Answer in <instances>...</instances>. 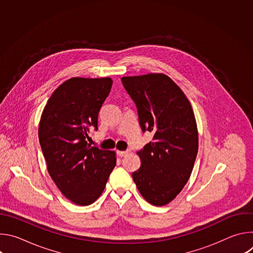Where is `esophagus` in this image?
Returning <instances> with one entry per match:
<instances>
[{"instance_id": "esophagus-1", "label": "esophagus", "mask_w": 253, "mask_h": 253, "mask_svg": "<svg viewBox=\"0 0 253 253\" xmlns=\"http://www.w3.org/2000/svg\"><path fill=\"white\" fill-rule=\"evenodd\" d=\"M117 153L119 156L123 157V156H127L129 154V151H117Z\"/></svg>"}]
</instances>
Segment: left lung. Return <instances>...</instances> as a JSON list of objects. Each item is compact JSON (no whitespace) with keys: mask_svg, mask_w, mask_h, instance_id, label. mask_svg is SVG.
<instances>
[{"mask_svg":"<svg viewBox=\"0 0 253 253\" xmlns=\"http://www.w3.org/2000/svg\"><path fill=\"white\" fill-rule=\"evenodd\" d=\"M121 80L136 103L142 130L154 133L153 141L137 152L141 166L133 172V180L147 202L166 205L187 183L197 156L198 130L192 106L165 74Z\"/></svg>","mask_w":253,"mask_h":253,"instance_id":"8db88e82","label":"left lung"}]
</instances>
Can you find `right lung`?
I'll list each match as a JSON object with an SVG mask.
<instances>
[{
    "label": "right lung",
    "instance_id": "obj_1",
    "mask_svg": "<svg viewBox=\"0 0 253 253\" xmlns=\"http://www.w3.org/2000/svg\"><path fill=\"white\" fill-rule=\"evenodd\" d=\"M110 77H73L51 95L41 115L39 141L53 181L71 202L90 205L104 191L116 152L88 144L91 127L110 93Z\"/></svg>",
    "mask_w": 253,
    "mask_h": 253
}]
</instances>
